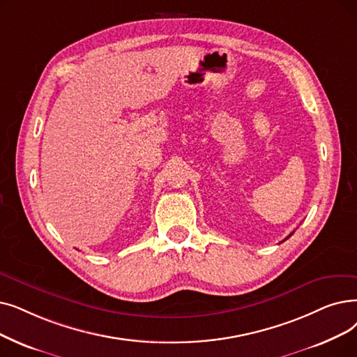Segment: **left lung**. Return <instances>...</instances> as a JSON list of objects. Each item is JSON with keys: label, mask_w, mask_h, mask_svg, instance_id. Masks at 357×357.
I'll return each instance as SVG.
<instances>
[{"label": "left lung", "mask_w": 357, "mask_h": 357, "mask_svg": "<svg viewBox=\"0 0 357 357\" xmlns=\"http://www.w3.org/2000/svg\"><path fill=\"white\" fill-rule=\"evenodd\" d=\"M293 234H294V231H291V234H290V235H289V236H287V238H286V239H289V238H290V236H291V235H293ZM286 239H284V241H286Z\"/></svg>", "instance_id": "left-lung-1"}]
</instances>
